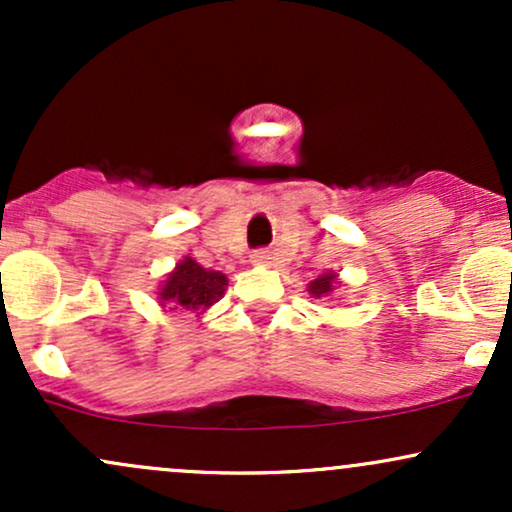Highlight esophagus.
Listing matches in <instances>:
<instances>
[{
  "label": "esophagus",
  "instance_id": "34e87169",
  "mask_svg": "<svg viewBox=\"0 0 512 512\" xmlns=\"http://www.w3.org/2000/svg\"><path fill=\"white\" fill-rule=\"evenodd\" d=\"M269 262H272V257H269V252H264V250L252 252V264H257V267H267Z\"/></svg>",
  "mask_w": 512,
  "mask_h": 512
}]
</instances>
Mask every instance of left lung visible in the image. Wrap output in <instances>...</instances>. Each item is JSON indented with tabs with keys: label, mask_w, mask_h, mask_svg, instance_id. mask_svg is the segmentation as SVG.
Segmentation results:
<instances>
[{
	"label": "left lung",
	"mask_w": 512,
	"mask_h": 512,
	"mask_svg": "<svg viewBox=\"0 0 512 512\" xmlns=\"http://www.w3.org/2000/svg\"><path fill=\"white\" fill-rule=\"evenodd\" d=\"M337 286H342V279H339L337 272H332V269H330V272L320 274L317 279L310 281L308 293L313 298H327V296H332Z\"/></svg>",
	"instance_id": "obj_1"
}]
</instances>
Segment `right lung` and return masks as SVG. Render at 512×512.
<instances>
[{"instance_id": "obj_1", "label": "right lung", "mask_w": 512, "mask_h": 512, "mask_svg": "<svg viewBox=\"0 0 512 512\" xmlns=\"http://www.w3.org/2000/svg\"><path fill=\"white\" fill-rule=\"evenodd\" d=\"M226 286V274L202 267L195 257L185 255L178 264H175L173 272H168L166 279L161 281L156 298L163 310L180 308L204 315L211 305L221 301Z\"/></svg>"}]
</instances>
